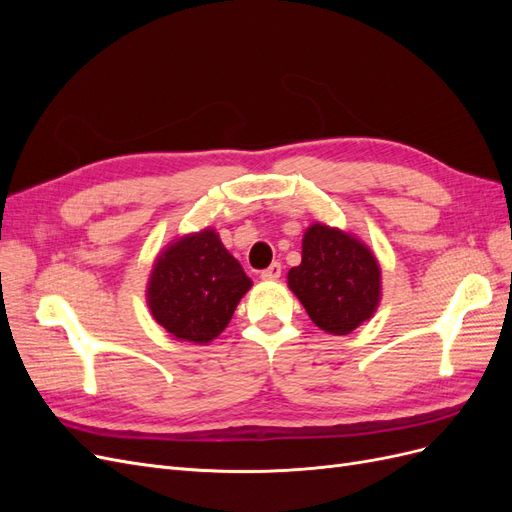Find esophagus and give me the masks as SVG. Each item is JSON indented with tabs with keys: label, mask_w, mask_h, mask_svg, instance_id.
<instances>
[{
	"label": "esophagus",
	"mask_w": 512,
	"mask_h": 512,
	"mask_svg": "<svg viewBox=\"0 0 512 512\" xmlns=\"http://www.w3.org/2000/svg\"><path fill=\"white\" fill-rule=\"evenodd\" d=\"M280 275H282V265L280 262H273V265H269L265 271H260V280L275 282V280H280Z\"/></svg>",
	"instance_id": "obj_1"
}]
</instances>
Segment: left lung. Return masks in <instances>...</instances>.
Segmentation results:
<instances>
[{
  "label": "left lung",
  "instance_id": "obj_1",
  "mask_svg": "<svg viewBox=\"0 0 512 512\" xmlns=\"http://www.w3.org/2000/svg\"><path fill=\"white\" fill-rule=\"evenodd\" d=\"M288 288L318 329L348 335L376 314L382 271L359 237L314 222L303 235L301 265L288 271Z\"/></svg>",
  "mask_w": 512,
  "mask_h": 512
}]
</instances>
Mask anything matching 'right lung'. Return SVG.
I'll use <instances>...</instances> for the list:
<instances>
[{
    "instance_id": "add662e5",
    "label": "right lung",
    "mask_w": 512,
    "mask_h": 512,
    "mask_svg": "<svg viewBox=\"0 0 512 512\" xmlns=\"http://www.w3.org/2000/svg\"><path fill=\"white\" fill-rule=\"evenodd\" d=\"M252 288L239 260L213 228L170 241L158 254L147 282L149 312L179 342L209 344Z\"/></svg>"
}]
</instances>
